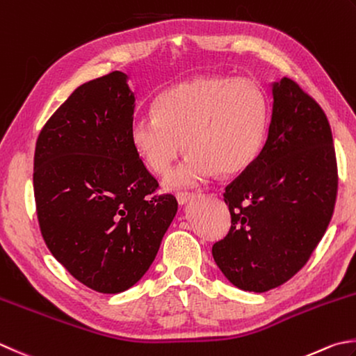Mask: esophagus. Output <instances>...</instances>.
I'll return each instance as SVG.
<instances>
[{"label": "esophagus", "instance_id": "esophagus-1", "mask_svg": "<svg viewBox=\"0 0 356 356\" xmlns=\"http://www.w3.org/2000/svg\"><path fill=\"white\" fill-rule=\"evenodd\" d=\"M193 198H195V193H191V192H179V193H177V201H178L179 206L187 204Z\"/></svg>", "mask_w": 356, "mask_h": 356}]
</instances>
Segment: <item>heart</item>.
<instances>
[{"instance_id":"obj_1","label":"heart","mask_w":356,"mask_h":356,"mask_svg":"<svg viewBox=\"0 0 356 356\" xmlns=\"http://www.w3.org/2000/svg\"><path fill=\"white\" fill-rule=\"evenodd\" d=\"M155 115H136L130 122V144L140 161L165 175L181 156L183 165L165 179L167 189L195 187L218 173L246 170L264 147L268 102L248 79L200 76L159 92Z\"/></svg>"}]
</instances>
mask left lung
<instances>
[{
    "label": "left lung",
    "mask_w": 356,
    "mask_h": 356,
    "mask_svg": "<svg viewBox=\"0 0 356 356\" xmlns=\"http://www.w3.org/2000/svg\"><path fill=\"white\" fill-rule=\"evenodd\" d=\"M270 130L257 159L225 189L231 229L212 246L229 282L265 293L310 259L333 216L337 158L325 113L291 79L271 83Z\"/></svg>",
    "instance_id": "1"
}]
</instances>
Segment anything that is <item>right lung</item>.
Returning a JSON list of instances; mask_svg holds the SVG:
<instances>
[{"mask_svg": "<svg viewBox=\"0 0 356 356\" xmlns=\"http://www.w3.org/2000/svg\"><path fill=\"white\" fill-rule=\"evenodd\" d=\"M125 72L80 85L40 131L33 193L52 256L91 290L116 294L139 282L175 218L173 195L130 144L135 92Z\"/></svg>", "mask_w": 356, "mask_h": 356, "instance_id": "obj_1", "label": "right lung"}]
</instances>
